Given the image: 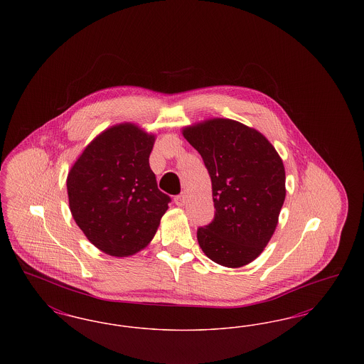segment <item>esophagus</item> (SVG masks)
<instances>
[{"instance_id":"esophagus-1","label":"esophagus","mask_w":364,"mask_h":364,"mask_svg":"<svg viewBox=\"0 0 364 364\" xmlns=\"http://www.w3.org/2000/svg\"><path fill=\"white\" fill-rule=\"evenodd\" d=\"M186 200H187V195L183 192V193H180V195H177L176 198H174V203L177 205V206H184L186 205Z\"/></svg>"}]
</instances>
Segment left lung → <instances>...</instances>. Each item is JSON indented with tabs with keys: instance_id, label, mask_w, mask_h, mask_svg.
I'll list each match as a JSON object with an SVG mask.
<instances>
[{
	"instance_id": "1",
	"label": "left lung",
	"mask_w": 364,
	"mask_h": 364,
	"mask_svg": "<svg viewBox=\"0 0 364 364\" xmlns=\"http://www.w3.org/2000/svg\"><path fill=\"white\" fill-rule=\"evenodd\" d=\"M208 168L214 218L198 228L210 259L242 267L257 259L272 239L285 200V169L273 144L254 128L211 119L183 129Z\"/></svg>"
}]
</instances>
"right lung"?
Masks as SVG:
<instances>
[{
    "mask_svg": "<svg viewBox=\"0 0 364 364\" xmlns=\"http://www.w3.org/2000/svg\"><path fill=\"white\" fill-rule=\"evenodd\" d=\"M154 140L135 124H119L94 139L70 168L72 217L107 255L143 250L168 210L171 196L158 190L149 164Z\"/></svg>",
    "mask_w": 364,
    "mask_h": 364,
    "instance_id": "add662e5",
    "label": "right lung"
}]
</instances>
